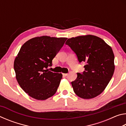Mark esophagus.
I'll list each match as a JSON object with an SVG mask.
<instances>
[{
	"label": "esophagus",
	"instance_id": "obj_1",
	"mask_svg": "<svg viewBox=\"0 0 126 126\" xmlns=\"http://www.w3.org/2000/svg\"><path fill=\"white\" fill-rule=\"evenodd\" d=\"M63 76L64 77H67L68 76V73H63Z\"/></svg>",
	"mask_w": 126,
	"mask_h": 126
}]
</instances>
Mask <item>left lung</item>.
Instances as JSON below:
<instances>
[{"instance_id": "obj_1", "label": "left lung", "mask_w": 126, "mask_h": 126, "mask_svg": "<svg viewBox=\"0 0 126 126\" xmlns=\"http://www.w3.org/2000/svg\"><path fill=\"white\" fill-rule=\"evenodd\" d=\"M66 45L76 54L85 71L77 73L71 82L78 97L91 99L100 94L109 83L114 71V55L110 47L96 36L88 35L68 39Z\"/></svg>"}]
</instances>
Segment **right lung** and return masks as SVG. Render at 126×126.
Wrapping results in <instances>:
<instances>
[{"label": "right lung", "mask_w": 126, "mask_h": 126, "mask_svg": "<svg viewBox=\"0 0 126 126\" xmlns=\"http://www.w3.org/2000/svg\"><path fill=\"white\" fill-rule=\"evenodd\" d=\"M67 38L35 37L22 46L14 63L19 84L29 96L45 100L56 93L62 74L48 71Z\"/></svg>", "instance_id": "right-lung-1"}]
</instances>
